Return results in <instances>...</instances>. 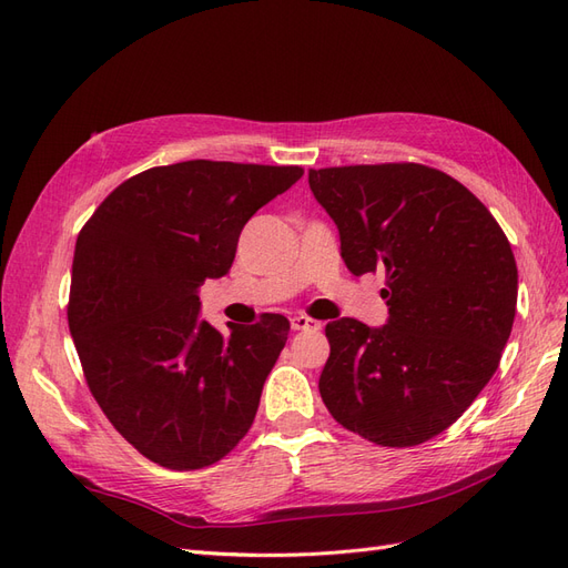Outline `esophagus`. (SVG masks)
Instances as JSON below:
<instances>
[{
  "mask_svg": "<svg viewBox=\"0 0 568 568\" xmlns=\"http://www.w3.org/2000/svg\"><path fill=\"white\" fill-rule=\"evenodd\" d=\"M320 322L313 317H305V315H294L291 317V329L296 332H311V329H320Z\"/></svg>",
  "mask_w": 568,
  "mask_h": 568,
  "instance_id": "esophagus-1",
  "label": "esophagus"
}]
</instances>
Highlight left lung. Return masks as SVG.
<instances>
[{"label": "left lung", "mask_w": 568, "mask_h": 568, "mask_svg": "<svg viewBox=\"0 0 568 568\" xmlns=\"http://www.w3.org/2000/svg\"><path fill=\"white\" fill-rule=\"evenodd\" d=\"M341 257L386 272L388 320L326 324L320 393L348 432L409 448L462 417L500 365L519 274L505 232L467 186L419 163L307 173Z\"/></svg>", "instance_id": "1"}]
</instances>
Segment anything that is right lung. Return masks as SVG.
<instances>
[{"label":"right lung","mask_w":568,"mask_h":568,"mask_svg":"<svg viewBox=\"0 0 568 568\" xmlns=\"http://www.w3.org/2000/svg\"><path fill=\"white\" fill-rule=\"evenodd\" d=\"M298 165L184 161L144 170L82 227L68 326L115 432L168 469H201L251 428L291 324L265 315L217 332L199 288L227 274L246 222Z\"/></svg>","instance_id":"obj_1"}]
</instances>
